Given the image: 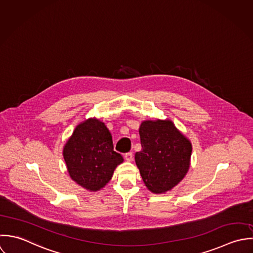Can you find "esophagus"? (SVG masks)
I'll return each mask as SVG.
<instances>
[{
    "mask_svg": "<svg viewBox=\"0 0 253 253\" xmlns=\"http://www.w3.org/2000/svg\"><path fill=\"white\" fill-rule=\"evenodd\" d=\"M125 158H126V160L127 162H131L132 159H133V154H132V152H127V153H126V154H125Z\"/></svg>",
    "mask_w": 253,
    "mask_h": 253,
    "instance_id": "obj_1",
    "label": "esophagus"
}]
</instances>
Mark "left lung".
<instances>
[{"instance_id": "1", "label": "left lung", "mask_w": 253, "mask_h": 253, "mask_svg": "<svg viewBox=\"0 0 253 253\" xmlns=\"http://www.w3.org/2000/svg\"><path fill=\"white\" fill-rule=\"evenodd\" d=\"M139 135L142 148L134 158L142 179L150 191L167 192L189 169L191 143L169 120L142 122Z\"/></svg>"}]
</instances>
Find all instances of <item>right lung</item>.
<instances>
[{
	"instance_id": "obj_1",
	"label": "right lung",
	"mask_w": 253,
	"mask_h": 253,
	"mask_svg": "<svg viewBox=\"0 0 253 253\" xmlns=\"http://www.w3.org/2000/svg\"><path fill=\"white\" fill-rule=\"evenodd\" d=\"M63 155L72 179L90 191L104 187L124 162L123 156L114 151L111 132L97 119L85 120L76 127Z\"/></svg>"
}]
</instances>
